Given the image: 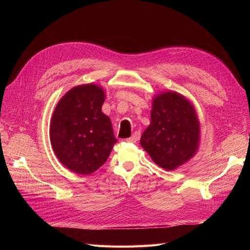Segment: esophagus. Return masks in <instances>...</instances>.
<instances>
[{
  "label": "esophagus",
  "instance_id": "obj_1",
  "mask_svg": "<svg viewBox=\"0 0 250 250\" xmlns=\"http://www.w3.org/2000/svg\"><path fill=\"white\" fill-rule=\"evenodd\" d=\"M138 134H132L130 138H128V139H126V141L128 142V143H137V141H138Z\"/></svg>",
  "mask_w": 250,
  "mask_h": 250
}]
</instances>
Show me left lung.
Instances as JSON below:
<instances>
[{
  "mask_svg": "<svg viewBox=\"0 0 250 250\" xmlns=\"http://www.w3.org/2000/svg\"><path fill=\"white\" fill-rule=\"evenodd\" d=\"M199 131L190 101L177 93H163L153 99L151 123L142 134L141 145L156 165L171 171L194 155Z\"/></svg>",
  "mask_w": 250,
  "mask_h": 250,
  "instance_id": "left-lung-1",
  "label": "left lung"
}]
</instances>
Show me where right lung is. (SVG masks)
Returning a JSON list of instances; mask_svg holds the SVG:
<instances>
[{
    "label": "right lung",
    "mask_w": 250,
    "mask_h": 250,
    "mask_svg": "<svg viewBox=\"0 0 250 250\" xmlns=\"http://www.w3.org/2000/svg\"><path fill=\"white\" fill-rule=\"evenodd\" d=\"M104 98L100 86L73 87L52 116V148L59 162L77 174L87 175L99 169L118 142L110 119L101 110Z\"/></svg>",
    "instance_id": "obj_1"
}]
</instances>
